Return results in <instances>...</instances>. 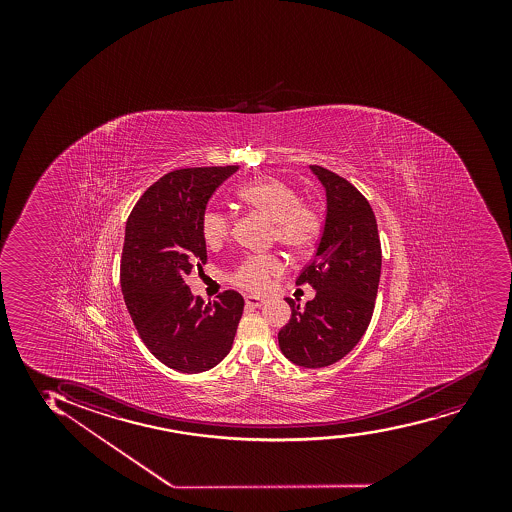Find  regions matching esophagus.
<instances>
[{
  "label": "esophagus",
  "mask_w": 512,
  "mask_h": 512,
  "mask_svg": "<svg viewBox=\"0 0 512 512\" xmlns=\"http://www.w3.org/2000/svg\"><path fill=\"white\" fill-rule=\"evenodd\" d=\"M246 304L249 307H261L265 304V300L254 297V295H247Z\"/></svg>",
  "instance_id": "1"
}]
</instances>
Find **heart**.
<instances>
[{"label":"heart","instance_id":"heart-1","mask_svg":"<svg viewBox=\"0 0 512 512\" xmlns=\"http://www.w3.org/2000/svg\"><path fill=\"white\" fill-rule=\"evenodd\" d=\"M241 203L271 220V239L292 253H304L318 242L323 230V215L316 206L300 201L294 186L278 177H261L237 191ZM229 213L208 210L201 218V235L206 246L217 249L230 234ZM282 259L275 254L249 256L230 275V282L247 292L261 294L270 287L271 278L282 275Z\"/></svg>","mask_w":512,"mask_h":512}]
</instances>
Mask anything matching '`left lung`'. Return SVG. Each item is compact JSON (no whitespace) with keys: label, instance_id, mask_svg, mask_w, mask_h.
<instances>
[{"label":"left lung","instance_id":"left-lung-1","mask_svg":"<svg viewBox=\"0 0 512 512\" xmlns=\"http://www.w3.org/2000/svg\"><path fill=\"white\" fill-rule=\"evenodd\" d=\"M326 189V220L311 263L297 285L309 283L316 297L304 309L285 299L292 318L278 345L290 362L319 369L343 359L371 323L381 278V241L376 215L347 179L311 165Z\"/></svg>","mask_w":512,"mask_h":512}]
</instances>
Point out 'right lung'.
<instances>
[{"label":"right lung","mask_w":512,"mask_h":512,"mask_svg":"<svg viewBox=\"0 0 512 512\" xmlns=\"http://www.w3.org/2000/svg\"><path fill=\"white\" fill-rule=\"evenodd\" d=\"M239 167H193L160 177L141 194L124 230L121 288L148 350L174 371L205 372L234 343L244 299L225 290L217 300L194 297L186 285L206 263L201 218L215 189Z\"/></svg>","instance_id":"1"}]
</instances>
